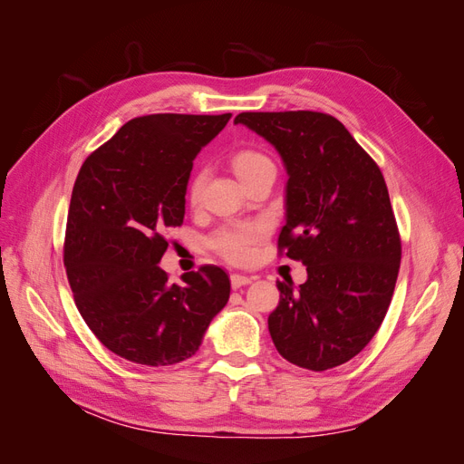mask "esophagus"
I'll use <instances>...</instances> for the list:
<instances>
[{"label": "esophagus", "mask_w": 464, "mask_h": 464, "mask_svg": "<svg viewBox=\"0 0 464 464\" xmlns=\"http://www.w3.org/2000/svg\"><path fill=\"white\" fill-rule=\"evenodd\" d=\"M251 276H246V275H237V273H234V275H230V283H232V288L236 290V288H242V286H246V285H249L251 283Z\"/></svg>", "instance_id": "34e87169"}]
</instances>
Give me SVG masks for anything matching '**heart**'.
Segmentation results:
<instances>
[{
  "label": "heart",
  "instance_id": "1",
  "mask_svg": "<svg viewBox=\"0 0 464 464\" xmlns=\"http://www.w3.org/2000/svg\"><path fill=\"white\" fill-rule=\"evenodd\" d=\"M232 170L242 181L256 176L257 172L265 170V168H275L271 159L259 150H236L230 157ZM205 186V172H195L189 186H188V198L189 203H198L201 199ZM266 236V227L259 220H246V222H230L224 227L217 228L208 237V246L220 257H224L230 263H247L256 254L257 244Z\"/></svg>",
  "mask_w": 464,
  "mask_h": 464
}]
</instances>
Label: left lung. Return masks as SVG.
Returning <instances> with one entry per match:
<instances>
[{
    "mask_svg": "<svg viewBox=\"0 0 464 464\" xmlns=\"http://www.w3.org/2000/svg\"><path fill=\"white\" fill-rule=\"evenodd\" d=\"M283 159L286 224L278 254L307 266L294 292L278 283L269 315L278 354L325 372L362 353L382 327L401 266V236L385 179L344 125L323 111H242Z\"/></svg>",
    "mask_w": 464,
    "mask_h": 464,
    "instance_id": "left-lung-1",
    "label": "left lung"
}]
</instances>
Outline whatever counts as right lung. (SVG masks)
<instances>
[{"instance_id":"obj_1","label":"right lung","mask_w":464,"mask_h":464,"mask_svg":"<svg viewBox=\"0 0 464 464\" xmlns=\"http://www.w3.org/2000/svg\"><path fill=\"white\" fill-rule=\"evenodd\" d=\"M230 116L133 118L81 166L65 273L89 329L125 360L159 368L191 358L230 298V278L217 265L186 273L181 285L159 266L164 232L184 222L193 160Z\"/></svg>"}]
</instances>
